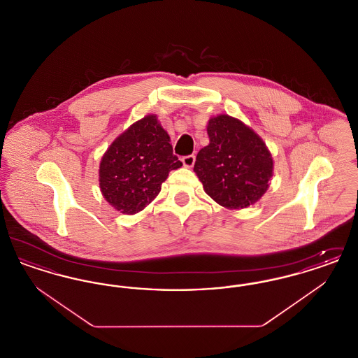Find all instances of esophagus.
Here are the masks:
<instances>
[{
  "label": "esophagus",
  "mask_w": 358,
  "mask_h": 358,
  "mask_svg": "<svg viewBox=\"0 0 358 358\" xmlns=\"http://www.w3.org/2000/svg\"><path fill=\"white\" fill-rule=\"evenodd\" d=\"M182 164H184V166L185 168H193V165H194V161H196V158H194V155L192 154V155H187V157H182Z\"/></svg>",
  "instance_id": "esophagus-1"
}]
</instances>
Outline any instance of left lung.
<instances>
[{"label":"left lung","mask_w":358,"mask_h":358,"mask_svg":"<svg viewBox=\"0 0 358 358\" xmlns=\"http://www.w3.org/2000/svg\"><path fill=\"white\" fill-rule=\"evenodd\" d=\"M209 145L194 169L205 193L227 209L257 203L270 187L273 159L263 139L245 123L227 114L208 120Z\"/></svg>","instance_id":"8db88e82"}]
</instances>
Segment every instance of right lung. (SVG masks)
Returning <instances> with one entry per match:
<instances>
[{"mask_svg":"<svg viewBox=\"0 0 358 358\" xmlns=\"http://www.w3.org/2000/svg\"><path fill=\"white\" fill-rule=\"evenodd\" d=\"M181 166L171 136L157 115L149 114L117 136L103 154L99 187L115 210L134 215L158 196L169 171Z\"/></svg>","mask_w":358,"mask_h":358,"instance_id":"obj_1","label":"right lung"}]
</instances>
